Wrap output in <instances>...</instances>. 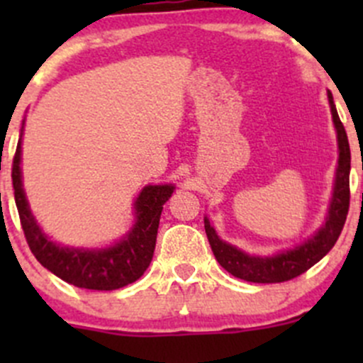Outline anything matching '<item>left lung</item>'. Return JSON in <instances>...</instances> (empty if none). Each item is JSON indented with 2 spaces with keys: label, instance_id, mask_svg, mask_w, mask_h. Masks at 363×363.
Segmentation results:
<instances>
[{
  "label": "left lung",
  "instance_id": "1",
  "mask_svg": "<svg viewBox=\"0 0 363 363\" xmlns=\"http://www.w3.org/2000/svg\"><path fill=\"white\" fill-rule=\"evenodd\" d=\"M328 104H330L332 119H334L335 131H337L339 163L337 170H335L332 202L330 207H328V216L325 218L323 226L313 237H309L306 242L294 247V250L283 251L274 256H251L219 239L216 230L212 228L208 219L205 218V233H207L212 252H214L219 265L232 276L250 281V283H284V281L294 279V277L309 270L337 242L340 232L344 228V223H346L347 208H350L351 152L346 130L340 123L330 91H328Z\"/></svg>",
  "mask_w": 363,
  "mask_h": 363
}]
</instances>
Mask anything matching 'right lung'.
Instances as JSON below:
<instances>
[{
    "label": "right lung",
    "mask_w": 363,
    "mask_h": 363,
    "mask_svg": "<svg viewBox=\"0 0 363 363\" xmlns=\"http://www.w3.org/2000/svg\"><path fill=\"white\" fill-rule=\"evenodd\" d=\"M21 140L12 164V182L26 240L35 258L67 283L86 290L111 291L135 283L151 263L163 205L174 193L172 184L145 186L135 202V225L124 239L105 250H79L52 242L31 214L21 175Z\"/></svg>",
    "instance_id": "1"
}]
</instances>
